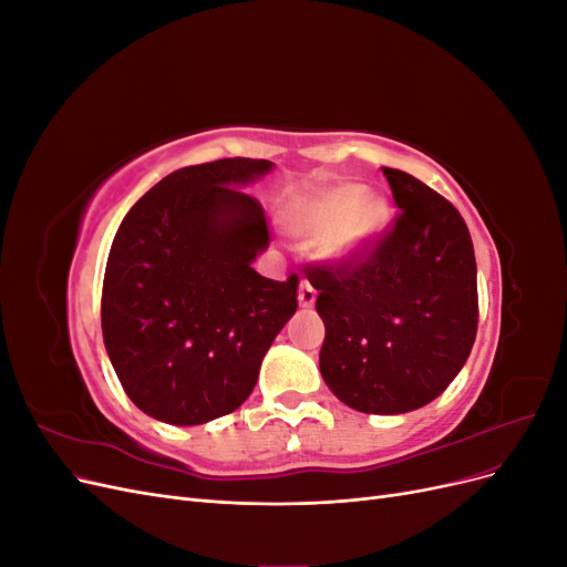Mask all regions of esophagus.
I'll return each instance as SVG.
<instances>
[{
	"mask_svg": "<svg viewBox=\"0 0 567 567\" xmlns=\"http://www.w3.org/2000/svg\"><path fill=\"white\" fill-rule=\"evenodd\" d=\"M298 302H300V307H315V302H317V290H315V286L310 284V281H302L300 284V290H298Z\"/></svg>",
	"mask_w": 567,
	"mask_h": 567,
	"instance_id": "esophagus-1",
	"label": "esophagus"
}]
</instances>
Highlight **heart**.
Returning a JSON list of instances; mask_svg holds the SVG:
<instances>
[{
    "label": "heart",
    "mask_w": 567,
    "mask_h": 567,
    "mask_svg": "<svg viewBox=\"0 0 567 567\" xmlns=\"http://www.w3.org/2000/svg\"><path fill=\"white\" fill-rule=\"evenodd\" d=\"M390 225V208L379 196H367L359 184H338L298 200L288 210V229L302 241H321L333 262H352L379 244Z\"/></svg>",
    "instance_id": "1"
}]
</instances>
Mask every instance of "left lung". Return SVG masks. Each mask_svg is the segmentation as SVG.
Listing matches in <instances>:
<instances>
[{"instance_id": "obj_1", "label": "left lung", "mask_w": 567, "mask_h": 567, "mask_svg": "<svg viewBox=\"0 0 567 567\" xmlns=\"http://www.w3.org/2000/svg\"><path fill=\"white\" fill-rule=\"evenodd\" d=\"M402 210L362 265L317 267L323 383L364 414L394 416L433 402L471 354L477 267L466 221L450 200L383 167Z\"/></svg>"}]
</instances>
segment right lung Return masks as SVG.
I'll return each mask as SVG.
<instances>
[{"label": "right lung", "instance_id": "1", "mask_svg": "<svg viewBox=\"0 0 567 567\" xmlns=\"http://www.w3.org/2000/svg\"><path fill=\"white\" fill-rule=\"evenodd\" d=\"M271 169L252 158L182 167L132 205L113 238L101 331L127 398L151 419L231 414L298 310L296 274L271 281L252 269L269 231L241 188Z\"/></svg>", "mask_w": 567, "mask_h": 567}]
</instances>
